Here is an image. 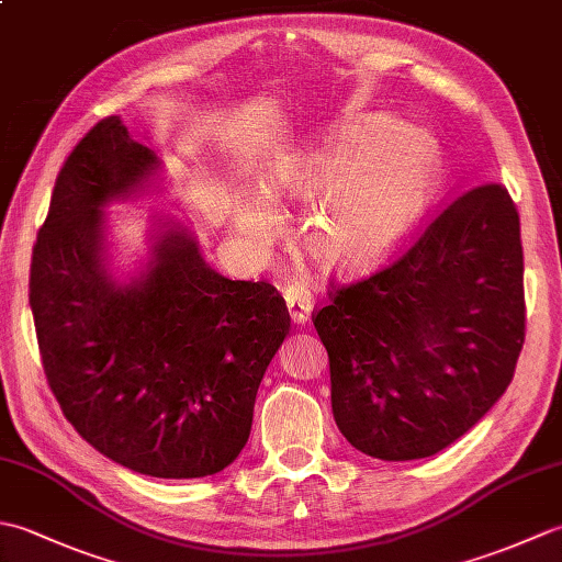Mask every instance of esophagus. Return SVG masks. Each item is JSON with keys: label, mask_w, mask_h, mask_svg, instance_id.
<instances>
[{"label": "esophagus", "mask_w": 562, "mask_h": 562, "mask_svg": "<svg viewBox=\"0 0 562 562\" xmlns=\"http://www.w3.org/2000/svg\"><path fill=\"white\" fill-rule=\"evenodd\" d=\"M284 302H288V314L292 318V324H300L304 326L308 318H312L314 312V302H312V294L300 290V288H290L284 292Z\"/></svg>", "instance_id": "34e87169"}]
</instances>
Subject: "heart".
<instances>
[{"instance_id":"obj_1","label":"heart","mask_w":562,"mask_h":562,"mask_svg":"<svg viewBox=\"0 0 562 562\" xmlns=\"http://www.w3.org/2000/svg\"><path fill=\"white\" fill-rule=\"evenodd\" d=\"M437 173V149L420 130L384 113L340 123L318 145L274 159L232 202V229L250 250L278 234L272 200H311L302 217L304 254L324 270H355L389 250L420 214Z\"/></svg>"}]
</instances>
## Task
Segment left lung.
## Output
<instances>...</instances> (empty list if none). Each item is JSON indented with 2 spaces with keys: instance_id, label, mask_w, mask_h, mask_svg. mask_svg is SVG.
<instances>
[{
  "instance_id": "1",
  "label": "left lung",
  "mask_w": 562,
  "mask_h": 562,
  "mask_svg": "<svg viewBox=\"0 0 562 562\" xmlns=\"http://www.w3.org/2000/svg\"><path fill=\"white\" fill-rule=\"evenodd\" d=\"M524 321L519 214L503 186H479L314 314L340 432L381 461L447 449L507 391Z\"/></svg>"
}]
</instances>
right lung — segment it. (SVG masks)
Instances as JSON below:
<instances>
[{
  "label": "right lung",
  "mask_w": 562,
  "mask_h": 562,
  "mask_svg": "<svg viewBox=\"0 0 562 562\" xmlns=\"http://www.w3.org/2000/svg\"><path fill=\"white\" fill-rule=\"evenodd\" d=\"M159 183L161 159L121 115L93 125L59 169L29 300L47 384L77 432L130 471L202 479L246 447L290 314L272 284L214 270L176 220L151 222L147 262L117 280L105 207Z\"/></svg>",
  "instance_id": "obj_1"
}]
</instances>
